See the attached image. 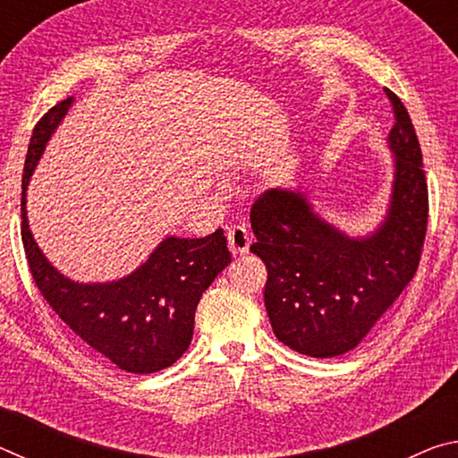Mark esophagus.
<instances>
[{"mask_svg": "<svg viewBox=\"0 0 458 458\" xmlns=\"http://www.w3.org/2000/svg\"><path fill=\"white\" fill-rule=\"evenodd\" d=\"M228 236V246L230 252L238 257V254H246L248 246H250V232H248L244 226H232L226 232Z\"/></svg>", "mask_w": 458, "mask_h": 458, "instance_id": "obj_1", "label": "esophagus"}]
</instances>
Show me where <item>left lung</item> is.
<instances>
[{"label":"left lung","instance_id":"1","mask_svg":"<svg viewBox=\"0 0 458 458\" xmlns=\"http://www.w3.org/2000/svg\"><path fill=\"white\" fill-rule=\"evenodd\" d=\"M386 90L394 111L390 149L396 172L390 210L368 238H350L315 216L299 191L267 190L250 210L268 270L265 305L278 341L311 358L353 350L392 307L420 265L428 226L422 151L406 106Z\"/></svg>","mask_w":458,"mask_h":458}]
</instances>
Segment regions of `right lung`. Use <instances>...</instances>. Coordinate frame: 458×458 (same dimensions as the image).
<instances>
[{
	"instance_id": "1",
	"label": "right lung",
	"mask_w": 458,
	"mask_h": 458,
	"mask_svg": "<svg viewBox=\"0 0 458 458\" xmlns=\"http://www.w3.org/2000/svg\"><path fill=\"white\" fill-rule=\"evenodd\" d=\"M72 97L36 123L21 177V242L30 273L56 315L100 358L131 374H153L182 358L193 335L201 293L230 265L224 230L206 238H165L135 273L81 284L62 276L34 242L26 216L30 175Z\"/></svg>"
}]
</instances>
